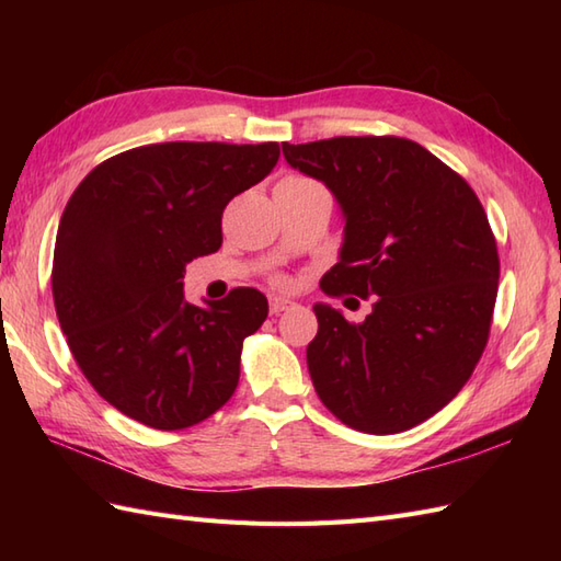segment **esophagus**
<instances>
[{
  "label": "esophagus",
  "mask_w": 561,
  "mask_h": 561,
  "mask_svg": "<svg viewBox=\"0 0 561 561\" xmlns=\"http://www.w3.org/2000/svg\"><path fill=\"white\" fill-rule=\"evenodd\" d=\"M289 308H291V301H287V299H277V296L270 299V313L272 316H279L284 311H289Z\"/></svg>",
  "instance_id": "obj_1"
}]
</instances>
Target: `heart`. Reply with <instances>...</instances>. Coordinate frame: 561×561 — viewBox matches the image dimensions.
Returning <instances> with one entry per match:
<instances>
[{
  "label": "heart",
  "mask_w": 561,
  "mask_h": 561,
  "mask_svg": "<svg viewBox=\"0 0 561 561\" xmlns=\"http://www.w3.org/2000/svg\"><path fill=\"white\" fill-rule=\"evenodd\" d=\"M274 284H277V287H287V279H284V277H274Z\"/></svg>",
  "instance_id": "b5f03b06"
}]
</instances>
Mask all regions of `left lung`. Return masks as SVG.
Wrapping results in <instances>:
<instances>
[{
	"instance_id": "1",
	"label": "left lung",
	"mask_w": 561,
	"mask_h": 561,
	"mask_svg": "<svg viewBox=\"0 0 561 561\" xmlns=\"http://www.w3.org/2000/svg\"><path fill=\"white\" fill-rule=\"evenodd\" d=\"M344 214L320 289L374 299L364 323L316 304L306 359L318 398L356 432L398 434L458 396L490 340L499 289L492 226L474 190L402 137L282 145Z\"/></svg>"
}]
</instances>
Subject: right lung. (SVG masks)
I'll return each instance as SVG.
<instances>
[{
  "label": "right lung",
  "mask_w": 561,
  "mask_h": 561,
  "mask_svg": "<svg viewBox=\"0 0 561 561\" xmlns=\"http://www.w3.org/2000/svg\"><path fill=\"white\" fill-rule=\"evenodd\" d=\"M279 159L277 141H165L99 163L62 211L53 299L71 356L99 396L161 432L205 422L241 376L267 299L236 287L199 308L185 265L221 248V214Z\"/></svg>",
  "instance_id": "add662e5"
}]
</instances>
